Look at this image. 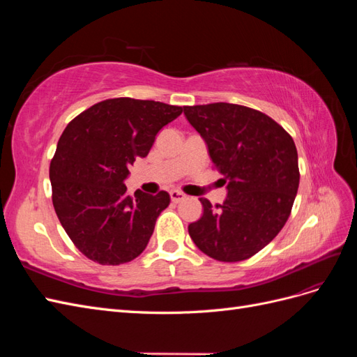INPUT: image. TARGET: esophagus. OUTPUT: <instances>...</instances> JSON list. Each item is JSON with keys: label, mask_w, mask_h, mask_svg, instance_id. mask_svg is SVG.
<instances>
[{"label": "esophagus", "mask_w": 357, "mask_h": 357, "mask_svg": "<svg viewBox=\"0 0 357 357\" xmlns=\"http://www.w3.org/2000/svg\"><path fill=\"white\" fill-rule=\"evenodd\" d=\"M169 195H171V201L172 202H181L183 199L186 198L185 193H181L180 190H171Z\"/></svg>", "instance_id": "1"}]
</instances>
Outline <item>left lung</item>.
I'll list each match as a JSON object with an SVG mask.
<instances>
[{
  "label": "left lung",
  "mask_w": 357,
  "mask_h": 357,
  "mask_svg": "<svg viewBox=\"0 0 357 357\" xmlns=\"http://www.w3.org/2000/svg\"><path fill=\"white\" fill-rule=\"evenodd\" d=\"M183 110L228 190L215 207L199 199L204 213L189 225L190 238L215 261H244L271 243L289 218L299 186L296 146L271 117L244 105Z\"/></svg>",
  "instance_id": "8db88e82"
}]
</instances>
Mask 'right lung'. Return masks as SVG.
I'll return each instance as SVG.
<instances>
[{
    "instance_id": "right-lung-1",
    "label": "right lung",
    "mask_w": 357,
    "mask_h": 357,
    "mask_svg": "<svg viewBox=\"0 0 357 357\" xmlns=\"http://www.w3.org/2000/svg\"><path fill=\"white\" fill-rule=\"evenodd\" d=\"M177 105L114 98L92 105L68 123L50 164L53 207L75 247L101 265L142 255L168 192H126L128 167L146 158L158 132L181 114Z\"/></svg>"
}]
</instances>
